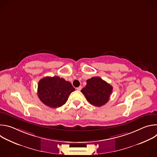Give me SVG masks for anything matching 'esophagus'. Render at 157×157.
Returning a JSON list of instances; mask_svg holds the SVG:
<instances>
[{
  "label": "esophagus",
  "mask_w": 157,
  "mask_h": 157,
  "mask_svg": "<svg viewBox=\"0 0 157 157\" xmlns=\"http://www.w3.org/2000/svg\"><path fill=\"white\" fill-rule=\"evenodd\" d=\"M81 89H82V86H79L78 87H77L76 88V89L78 91H81Z\"/></svg>",
  "instance_id": "1"
}]
</instances>
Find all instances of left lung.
Here are the masks:
<instances>
[{"mask_svg": "<svg viewBox=\"0 0 157 157\" xmlns=\"http://www.w3.org/2000/svg\"><path fill=\"white\" fill-rule=\"evenodd\" d=\"M85 87L81 92L87 101L93 105L101 107L106 104L113 92V87L99 77H93L86 81Z\"/></svg>", "mask_w": 157, "mask_h": 157, "instance_id": "8db88e82", "label": "left lung"}]
</instances>
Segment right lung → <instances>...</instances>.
Segmentation results:
<instances>
[{"instance_id":"obj_1","label":"right lung","mask_w":157,"mask_h":157,"mask_svg":"<svg viewBox=\"0 0 157 157\" xmlns=\"http://www.w3.org/2000/svg\"><path fill=\"white\" fill-rule=\"evenodd\" d=\"M75 91L70 82L58 76H47L40 80L38 96L44 104L52 108L62 106L70 94Z\"/></svg>"}]
</instances>
